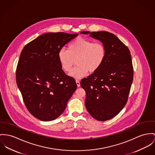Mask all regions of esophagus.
Here are the masks:
<instances>
[{
    "label": "esophagus",
    "instance_id": "1",
    "mask_svg": "<svg viewBox=\"0 0 155 155\" xmlns=\"http://www.w3.org/2000/svg\"><path fill=\"white\" fill-rule=\"evenodd\" d=\"M75 81H76V84H77V87H79L80 86V81H79L78 80H76Z\"/></svg>",
    "mask_w": 155,
    "mask_h": 155
}]
</instances>
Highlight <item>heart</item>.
I'll list each match as a JSON object with an SVG mask.
<instances>
[{"label":"heart","instance_id":"1","mask_svg":"<svg viewBox=\"0 0 155 155\" xmlns=\"http://www.w3.org/2000/svg\"><path fill=\"white\" fill-rule=\"evenodd\" d=\"M106 55V49L103 44L79 38L69 45L68 50L60 49L58 58L61 68L65 72L71 70L75 60L77 65L70 75L75 79H81L88 71H97L103 64Z\"/></svg>","mask_w":155,"mask_h":155}]
</instances>
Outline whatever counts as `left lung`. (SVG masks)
<instances>
[{
	"mask_svg": "<svg viewBox=\"0 0 155 155\" xmlns=\"http://www.w3.org/2000/svg\"><path fill=\"white\" fill-rule=\"evenodd\" d=\"M101 42L106 47L105 60L100 68L81 80L86 93L85 107L98 121L114 117L126 105L133 79L130 52L119 39L106 31L81 32Z\"/></svg>",
	"mask_w": 155,
	"mask_h": 155,
	"instance_id": "left-lung-1",
	"label": "left lung"
}]
</instances>
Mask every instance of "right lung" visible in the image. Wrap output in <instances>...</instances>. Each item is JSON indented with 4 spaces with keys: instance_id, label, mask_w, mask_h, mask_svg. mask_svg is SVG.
<instances>
[{
    "instance_id": "obj_1",
    "label": "right lung",
    "mask_w": 155,
    "mask_h": 155,
    "mask_svg": "<svg viewBox=\"0 0 155 155\" xmlns=\"http://www.w3.org/2000/svg\"><path fill=\"white\" fill-rule=\"evenodd\" d=\"M78 34L47 33L22 49L16 70V83L30 113L41 121L57 119L77 89L74 78L62 70L60 49Z\"/></svg>"
}]
</instances>
